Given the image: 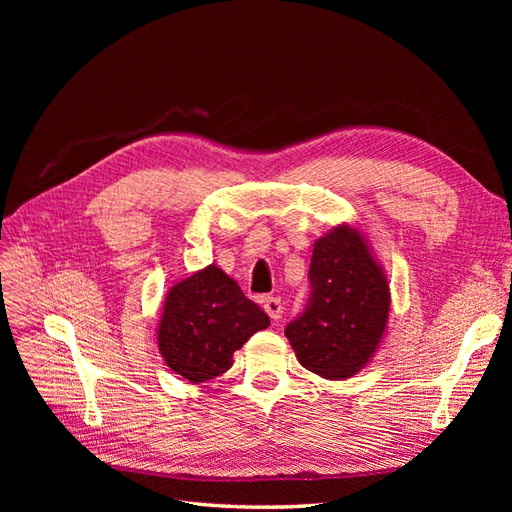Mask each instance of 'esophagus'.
<instances>
[{
    "instance_id": "esophagus-1",
    "label": "esophagus",
    "mask_w": 512,
    "mask_h": 512,
    "mask_svg": "<svg viewBox=\"0 0 512 512\" xmlns=\"http://www.w3.org/2000/svg\"><path fill=\"white\" fill-rule=\"evenodd\" d=\"M262 307H265V312L271 316V320H280L284 316V305L280 297H265Z\"/></svg>"
}]
</instances>
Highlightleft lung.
Listing matches in <instances>:
<instances>
[{"instance_id": "obj_1", "label": "left lung", "mask_w": 512, "mask_h": 512, "mask_svg": "<svg viewBox=\"0 0 512 512\" xmlns=\"http://www.w3.org/2000/svg\"><path fill=\"white\" fill-rule=\"evenodd\" d=\"M309 299L284 329L299 363L329 380L354 376L376 352L391 294L359 230L339 226L314 245Z\"/></svg>"}]
</instances>
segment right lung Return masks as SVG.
Segmentation results:
<instances>
[{
    "instance_id": "add662e5",
    "label": "right lung",
    "mask_w": 512,
    "mask_h": 512,
    "mask_svg": "<svg viewBox=\"0 0 512 512\" xmlns=\"http://www.w3.org/2000/svg\"><path fill=\"white\" fill-rule=\"evenodd\" d=\"M269 324L237 282L211 265L170 288L158 346L170 369L198 384L230 369L232 354Z\"/></svg>"
}]
</instances>
